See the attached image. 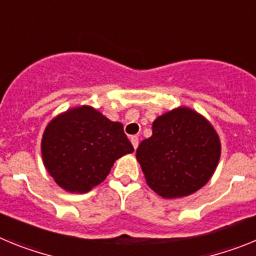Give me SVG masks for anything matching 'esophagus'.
I'll return each instance as SVG.
<instances>
[{
  "label": "esophagus",
  "instance_id": "esophagus-1",
  "mask_svg": "<svg viewBox=\"0 0 256 256\" xmlns=\"http://www.w3.org/2000/svg\"><path fill=\"white\" fill-rule=\"evenodd\" d=\"M130 142H132L133 148H138V137H137V136H132V137H130Z\"/></svg>",
  "mask_w": 256,
  "mask_h": 256
}]
</instances>
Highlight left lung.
Instances as JSON below:
<instances>
[{"instance_id":"8db88e82","label":"left lung","mask_w":256,"mask_h":256,"mask_svg":"<svg viewBox=\"0 0 256 256\" xmlns=\"http://www.w3.org/2000/svg\"><path fill=\"white\" fill-rule=\"evenodd\" d=\"M136 158L158 195L183 198L212 178L220 158V141L202 115L178 108L156 118L152 136L140 144Z\"/></svg>"}]
</instances>
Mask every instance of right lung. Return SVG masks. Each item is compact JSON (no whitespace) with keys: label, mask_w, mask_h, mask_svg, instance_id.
<instances>
[{"label":"right lung","mask_w":256,"mask_h":256,"mask_svg":"<svg viewBox=\"0 0 256 256\" xmlns=\"http://www.w3.org/2000/svg\"><path fill=\"white\" fill-rule=\"evenodd\" d=\"M40 150L47 172L61 188L86 194L105 180L115 160L134 148L123 124L83 105L50 122Z\"/></svg>","instance_id":"1"}]
</instances>
